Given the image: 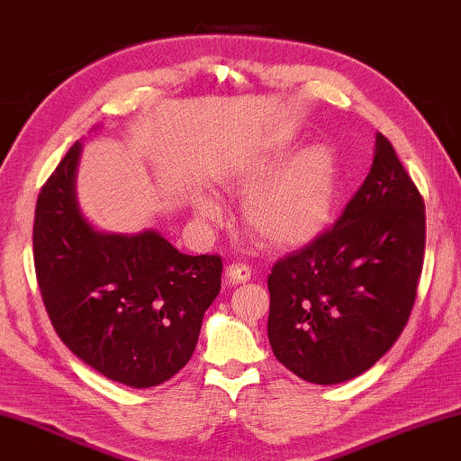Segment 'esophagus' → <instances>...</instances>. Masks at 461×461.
<instances>
[{"mask_svg": "<svg viewBox=\"0 0 461 461\" xmlns=\"http://www.w3.org/2000/svg\"><path fill=\"white\" fill-rule=\"evenodd\" d=\"M251 280V269L243 263H232V266H226L224 269V284H245Z\"/></svg>", "mask_w": 461, "mask_h": 461, "instance_id": "obj_1", "label": "esophagus"}]
</instances>
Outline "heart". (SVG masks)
I'll use <instances>...</instances> for the list:
<instances>
[{
	"label": "heart",
	"instance_id": "heart-1",
	"mask_svg": "<svg viewBox=\"0 0 461 461\" xmlns=\"http://www.w3.org/2000/svg\"><path fill=\"white\" fill-rule=\"evenodd\" d=\"M284 157V142L259 150L226 173V185L249 192L243 203L247 230L269 247L288 249L311 243L329 224L337 194V165L324 147L302 149L281 166ZM195 212L214 222L221 206L210 195H198Z\"/></svg>",
	"mask_w": 461,
	"mask_h": 461
}]
</instances>
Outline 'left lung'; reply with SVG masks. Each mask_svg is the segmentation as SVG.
<instances>
[{"instance_id":"1","label":"left lung","mask_w":461,"mask_h":461,"mask_svg":"<svg viewBox=\"0 0 461 461\" xmlns=\"http://www.w3.org/2000/svg\"><path fill=\"white\" fill-rule=\"evenodd\" d=\"M425 253V202L378 132L364 185L333 229L280 259L267 277V337L298 378H357L409 322Z\"/></svg>"}]
</instances>
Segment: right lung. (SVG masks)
<instances>
[{
	"label": "right lung",
	"instance_id": "right-lung-1",
	"mask_svg": "<svg viewBox=\"0 0 461 461\" xmlns=\"http://www.w3.org/2000/svg\"><path fill=\"white\" fill-rule=\"evenodd\" d=\"M81 142L42 185L34 212V269L49 319L69 349L105 378L150 388L173 378L198 343L221 292L222 259L185 255L157 230L100 232L81 214Z\"/></svg>",
	"mask_w": 461,
	"mask_h": 461
}]
</instances>
